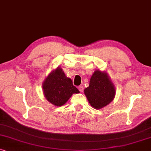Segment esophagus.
<instances>
[{
    "mask_svg": "<svg viewBox=\"0 0 151 151\" xmlns=\"http://www.w3.org/2000/svg\"><path fill=\"white\" fill-rule=\"evenodd\" d=\"M78 89H79V90L81 92H83V86H79V87H78Z\"/></svg>",
    "mask_w": 151,
    "mask_h": 151,
    "instance_id": "1",
    "label": "esophagus"
}]
</instances>
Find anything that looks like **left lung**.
<instances>
[{"instance_id":"left-lung-1","label":"left lung","mask_w":151,"mask_h":151,"mask_svg":"<svg viewBox=\"0 0 151 151\" xmlns=\"http://www.w3.org/2000/svg\"><path fill=\"white\" fill-rule=\"evenodd\" d=\"M84 94L92 108L99 110L113 101L116 94L115 86L106 71L96 70L90 79V84Z\"/></svg>"}]
</instances>
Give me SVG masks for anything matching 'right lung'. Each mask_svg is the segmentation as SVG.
Wrapping results in <instances>:
<instances>
[{
  "mask_svg": "<svg viewBox=\"0 0 151 151\" xmlns=\"http://www.w3.org/2000/svg\"><path fill=\"white\" fill-rule=\"evenodd\" d=\"M42 88L46 99L55 106L64 105L72 94L79 93L71 79L67 77L60 67L50 72L42 84Z\"/></svg>",
  "mask_w": 151,
  "mask_h": 151,
  "instance_id": "obj_1",
  "label": "right lung"
}]
</instances>
